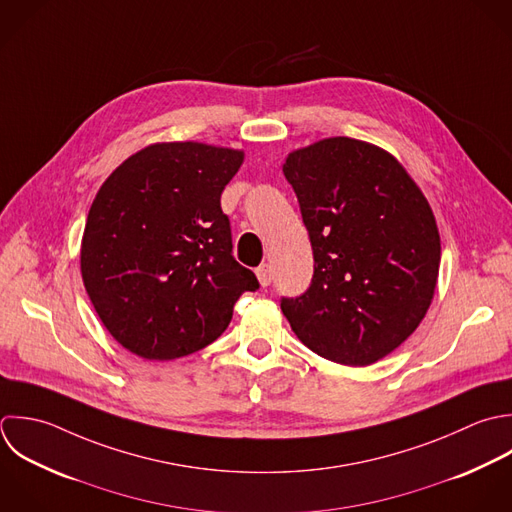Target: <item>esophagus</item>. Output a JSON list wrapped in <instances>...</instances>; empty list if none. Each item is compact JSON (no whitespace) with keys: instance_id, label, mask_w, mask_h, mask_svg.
<instances>
[{"instance_id":"obj_1","label":"esophagus","mask_w":512,"mask_h":512,"mask_svg":"<svg viewBox=\"0 0 512 512\" xmlns=\"http://www.w3.org/2000/svg\"><path fill=\"white\" fill-rule=\"evenodd\" d=\"M257 279H259V283L263 285V287H267V285H271V279H273V273H271V267L267 265V263H263L261 267H257Z\"/></svg>"}]
</instances>
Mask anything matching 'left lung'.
Here are the masks:
<instances>
[{
    "instance_id": "8db88e82",
    "label": "left lung",
    "mask_w": 512,
    "mask_h": 512,
    "mask_svg": "<svg viewBox=\"0 0 512 512\" xmlns=\"http://www.w3.org/2000/svg\"><path fill=\"white\" fill-rule=\"evenodd\" d=\"M313 247L311 285L281 297L295 335L351 367L395 351L423 321L439 277L435 215L387 151L331 137L283 165Z\"/></svg>"
}]
</instances>
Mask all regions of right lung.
Masks as SVG:
<instances>
[{
	"instance_id": "obj_1",
	"label": "right lung",
	"mask_w": 512,
	"mask_h": 512,
	"mask_svg": "<svg viewBox=\"0 0 512 512\" xmlns=\"http://www.w3.org/2000/svg\"><path fill=\"white\" fill-rule=\"evenodd\" d=\"M243 151L157 143L123 161L101 185L81 241L85 291L117 343L149 361L191 355L231 323L257 291L233 257L221 193Z\"/></svg>"
}]
</instances>
